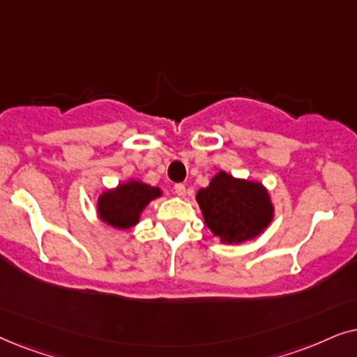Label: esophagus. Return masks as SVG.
<instances>
[{"label":"esophagus","instance_id":"34e87169","mask_svg":"<svg viewBox=\"0 0 357 357\" xmlns=\"http://www.w3.org/2000/svg\"><path fill=\"white\" fill-rule=\"evenodd\" d=\"M174 192L178 194V196H184V194H186V186H184V184H174Z\"/></svg>","mask_w":357,"mask_h":357}]
</instances>
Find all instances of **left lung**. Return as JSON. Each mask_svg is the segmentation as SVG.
<instances>
[{
	"label": "left lung",
	"mask_w": 357,
	"mask_h": 357,
	"mask_svg": "<svg viewBox=\"0 0 357 357\" xmlns=\"http://www.w3.org/2000/svg\"><path fill=\"white\" fill-rule=\"evenodd\" d=\"M206 225L225 243H241L259 235L273 220V206L259 183L235 179L220 171L197 192Z\"/></svg>",
	"instance_id": "1"
}]
</instances>
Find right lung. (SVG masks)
I'll use <instances>...</instances> for the list:
<instances>
[{
  "mask_svg": "<svg viewBox=\"0 0 357 357\" xmlns=\"http://www.w3.org/2000/svg\"><path fill=\"white\" fill-rule=\"evenodd\" d=\"M160 196V189L149 184L139 181L121 184L116 191H106L99 197V217L111 227L130 228L139 222L146 204Z\"/></svg>",
  "mask_w": 357,
  "mask_h": 357,
  "instance_id": "1",
  "label": "right lung"
}]
</instances>
